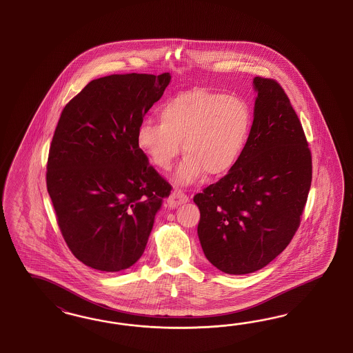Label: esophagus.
Wrapping results in <instances>:
<instances>
[{
  "label": "esophagus",
  "mask_w": 353,
  "mask_h": 353,
  "mask_svg": "<svg viewBox=\"0 0 353 353\" xmlns=\"http://www.w3.org/2000/svg\"><path fill=\"white\" fill-rule=\"evenodd\" d=\"M186 202H189V196L182 190H180V189H174L172 192L171 196L167 201V203H168L171 208H174L177 205H181V204L186 203Z\"/></svg>",
  "instance_id": "34e87169"
}]
</instances>
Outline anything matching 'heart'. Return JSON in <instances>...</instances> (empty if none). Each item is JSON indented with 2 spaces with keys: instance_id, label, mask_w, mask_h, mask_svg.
Segmentation results:
<instances>
[{
  "instance_id": "obj_1",
  "label": "heart",
  "mask_w": 353,
  "mask_h": 353,
  "mask_svg": "<svg viewBox=\"0 0 353 353\" xmlns=\"http://www.w3.org/2000/svg\"><path fill=\"white\" fill-rule=\"evenodd\" d=\"M161 121L142 120L137 145L161 170H170L182 148L188 154L176 173L192 183L207 172L221 177L241 159L251 130V111L241 97L192 89L164 101Z\"/></svg>"
}]
</instances>
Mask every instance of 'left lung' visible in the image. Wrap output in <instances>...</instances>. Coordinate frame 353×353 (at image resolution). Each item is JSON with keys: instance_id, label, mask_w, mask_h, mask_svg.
<instances>
[{"instance_id": "8db88e82", "label": "left lung", "mask_w": 353, "mask_h": 353, "mask_svg": "<svg viewBox=\"0 0 353 353\" xmlns=\"http://www.w3.org/2000/svg\"><path fill=\"white\" fill-rule=\"evenodd\" d=\"M257 92L246 148L234 168L194 195L208 261L228 274L268 265L289 246L312 182V155L289 97L273 79Z\"/></svg>"}]
</instances>
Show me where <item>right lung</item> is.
<instances>
[{"label": "right lung", "mask_w": 353, "mask_h": 353, "mask_svg": "<svg viewBox=\"0 0 353 353\" xmlns=\"http://www.w3.org/2000/svg\"><path fill=\"white\" fill-rule=\"evenodd\" d=\"M171 81L125 74L92 80L63 108L46 165V188L71 252L119 272L142 256L172 186L137 145V129Z\"/></svg>", "instance_id": "right-lung-1"}]
</instances>
